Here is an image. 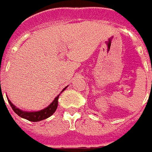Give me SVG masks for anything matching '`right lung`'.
<instances>
[{
  "label": "right lung",
  "mask_w": 152,
  "mask_h": 152,
  "mask_svg": "<svg viewBox=\"0 0 152 152\" xmlns=\"http://www.w3.org/2000/svg\"><path fill=\"white\" fill-rule=\"evenodd\" d=\"M66 88H64L62 90V91H64ZM59 96L60 95H58L56 97L54 101L51 102L47 107L45 108L43 110L38 111V112H23V111L18 109V107H16L9 100L8 102L10 106L12 108V110L15 112V113L18 114L19 117L23 118H25V119L28 120V121H31V122H39V121H41V120H44L45 118H49L55 113L56 108H57V105H58V97H59Z\"/></svg>",
  "instance_id": "1"
}]
</instances>
